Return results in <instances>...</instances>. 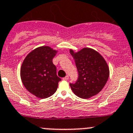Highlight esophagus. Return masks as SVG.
<instances>
[{
    "label": "esophagus",
    "mask_w": 133,
    "mask_h": 133,
    "mask_svg": "<svg viewBox=\"0 0 133 133\" xmlns=\"http://www.w3.org/2000/svg\"><path fill=\"white\" fill-rule=\"evenodd\" d=\"M68 79H69V76H68V75H67V76H65V77L63 78V80H64V81H67V80H68Z\"/></svg>",
    "instance_id": "1"
}]
</instances>
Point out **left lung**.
<instances>
[{"label":"left lung","instance_id":"obj_1","mask_svg":"<svg viewBox=\"0 0 133 133\" xmlns=\"http://www.w3.org/2000/svg\"><path fill=\"white\" fill-rule=\"evenodd\" d=\"M78 71L75 83H69L76 96L87 99L100 92L106 84L110 75L109 67L97 51L84 48L77 52L70 50Z\"/></svg>","mask_w":133,"mask_h":133}]
</instances>
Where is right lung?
<instances>
[{"label":"right lung","instance_id":"right-lung-1","mask_svg":"<svg viewBox=\"0 0 133 133\" xmlns=\"http://www.w3.org/2000/svg\"><path fill=\"white\" fill-rule=\"evenodd\" d=\"M57 50L48 46L38 47L27 54L22 63L20 76L23 85L39 98L50 97L56 91L61 79L56 75L52 59Z\"/></svg>","mask_w":133,"mask_h":133}]
</instances>
